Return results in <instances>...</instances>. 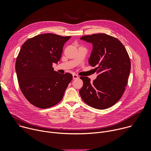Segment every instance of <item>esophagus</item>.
I'll return each instance as SVG.
<instances>
[{
  "mask_svg": "<svg viewBox=\"0 0 151 151\" xmlns=\"http://www.w3.org/2000/svg\"><path fill=\"white\" fill-rule=\"evenodd\" d=\"M78 78H79V76H78V75H76V74H73V79H78Z\"/></svg>",
  "mask_w": 151,
  "mask_h": 151,
  "instance_id": "obj_1",
  "label": "esophagus"
}]
</instances>
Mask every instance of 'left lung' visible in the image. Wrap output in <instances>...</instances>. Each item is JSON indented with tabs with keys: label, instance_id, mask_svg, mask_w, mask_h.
Instances as JSON below:
<instances>
[{
	"label": "left lung",
	"instance_id": "1",
	"mask_svg": "<svg viewBox=\"0 0 151 151\" xmlns=\"http://www.w3.org/2000/svg\"><path fill=\"white\" fill-rule=\"evenodd\" d=\"M81 40L93 44L88 63L96 66L97 78L91 82L81 76L83 86L79 90L83 101L97 109H105L121 98L127 85L131 62L127 51L116 38L104 33L83 36Z\"/></svg>",
	"mask_w": 151,
	"mask_h": 151
}]
</instances>
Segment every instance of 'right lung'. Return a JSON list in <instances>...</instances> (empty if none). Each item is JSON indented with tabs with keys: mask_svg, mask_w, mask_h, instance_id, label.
Masks as SVG:
<instances>
[{
	"mask_svg": "<svg viewBox=\"0 0 151 151\" xmlns=\"http://www.w3.org/2000/svg\"><path fill=\"white\" fill-rule=\"evenodd\" d=\"M70 37L41 34L27 40L21 47L15 63L17 79L21 92L36 107L46 109L58 103L71 82L72 74L59 73L52 68Z\"/></svg>",
	"mask_w": 151,
	"mask_h": 151,
	"instance_id": "right-lung-1",
	"label": "right lung"
}]
</instances>
